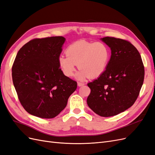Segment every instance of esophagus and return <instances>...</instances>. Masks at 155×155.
Masks as SVG:
<instances>
[{
  "label": "esophagus",
  "mask_w": 155,
  "mask_h": 155,
  "mask_svg": "<svg viewBox=\"0 0 155 155\" xmlns=\"http://www.w3.org/2000/svg\"><path fill=\"white\" fill-rule=\"evenodd\" d=\"M78 85L79 87H81V86L85 85V83H81V82H78Z\"/></svg>",
  "instance_id": "esophagus-1"
}]
</instances>
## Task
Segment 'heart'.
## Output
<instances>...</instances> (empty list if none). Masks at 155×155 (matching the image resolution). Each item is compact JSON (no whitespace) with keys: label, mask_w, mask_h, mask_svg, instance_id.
Wrapping results in <instances>:
<instances>
[{"label":"heart","mask_w":155,"mask_h":155,"mask_svg":"<svg viewBox=\"0 0 155 155\" xmlns=\"http://www.w3.org/2000/svg\"><path fill=\"white\" fill-rule=\"evenodd\" d=\"M66 55H61L59 65L67 77L73 76L76 66L81 70L77 78L83 80L87 78L99 77L105 70L110 59V50L102 42L80 41L68 46Z\"/></svg>","instance_id":"b5f03b06"}]
</instances>
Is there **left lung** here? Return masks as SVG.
<instances>
[{"label":"left lung","instance_id":"8db88e82","mask_svg":"<svg viewBox=\"0 0 155 155\" xmlns=\"http://www.w3.org/2000/svg\"><path fill=\"white\" fill-rule=\"evenodd\" d=\"M101 39L110 48L111 57L104 73L87 84L91 91L87 102L96 114L110 117L134 104L145 70L141 55L129 41L110 37Z\"/></svg>","mask_w":155,"mask_h":155}]
</instances>
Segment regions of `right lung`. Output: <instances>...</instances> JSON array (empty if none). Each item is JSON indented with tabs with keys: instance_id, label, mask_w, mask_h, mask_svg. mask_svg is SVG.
I'll return each instance as SVG.
<instances>
[{
	"instance_id": "right-lung-1",
	"label": "right lung",
	"mask_w": 155,
	"mask_h": 155,
	"mask_svg": "<svg viewBox=\"0 0 155 155\" xmlns=\"http://www.w3.org/2000/svg\"><path fill=\"white\" fill-rule=\"evenodd\" d=\"M65 38L34 39L18 50L12 79L24 109L41 118H53L67 106L77 82L64 76L58 59Z\"/></svg>"
}]
</instances>
